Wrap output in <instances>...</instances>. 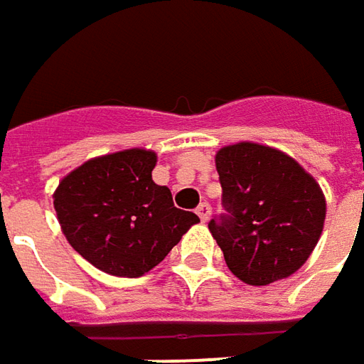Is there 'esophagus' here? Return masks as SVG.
<instances>
[{"instance_id":"34e87169","label":"esophagus","mask_w":364,"mask_h":364,"mask_svg":"<svg viewBox=\"0 0 364 364\" xmlns=\"http://www.w3.org/2000/svg\"><path fill=\"white\" fill-rule=\"evenodd\" d=\"M210 206H208V202H202L198 204V208H196V214L200 216V220L202 222H208L210 220Z\"/></svg>"}]
</instances>
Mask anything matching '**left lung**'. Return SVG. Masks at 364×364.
<instances>
[{
    "label": "left lung",
    "mask_w": 364,
    "mask_h": 364,
    "mask_svg": "<svg viewBox=\"0 0 364 364\" xmlns=\"http://www.w3.org/2000/svg\"><path fill=\"white\" fill-rule=\"evenodd\" d=\"M226 216L210 220L226 267L250 287L289 279L323 234L326 200L318 182L289 154L256 142L216 152Z\"/></svg>",
    "instance_id": "8db88e82"
}]
</instances>
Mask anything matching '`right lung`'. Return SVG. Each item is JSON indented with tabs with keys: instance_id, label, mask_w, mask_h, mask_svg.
I'll list each match as a JSON object with an SVG mask.
<instances>
[{
	"instance_id": "1",
	"label": "right lung",
	"mask_w": 364,
	"mask_h": 364,
	"mask_svg": "<svg viewBox=\"0 0 364 364\" xmlns=\"http://www.w3.org/2000/svg\"><path fill=\"white\" fill-rule=\"evenodd\" d=\"M158 156L130 148L87 160L60 180L53 208L65 240L102 272L138 279L158 267L200 218L158 186Z\"/></svg>"
}]
</instances>
